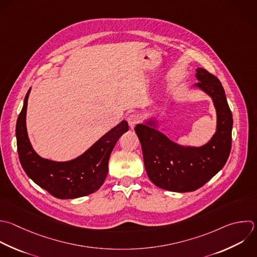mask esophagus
<instances>
[{"label": "esophagus", "instance_id": "1", "mask_svg": "<svg viewBox=\"0 0 257 257\" xmlns=\"http://www.w3.org/2000/svg\"><path fill=\"white\" fill-rule=\"evenodd\" d=\"M127 122L130 124V126L132 128H134L136 126V124H138L140 122V116L137 113H131L127 116Z\"/></svg>", "mask_w": 257, "mask_h": 257}]
</instances>
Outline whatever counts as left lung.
Returning a JSON list of instances; mask_svg holds the SVG:
<instances>
[{
	"mask_svg": "<svg viewBox=\"0 0 257 257\" xmlns=\"http://www.w3.org/2000/svg\"><path fill=\"white\" fill-rule=\"evenodd\" d=\"M196 77V86L211 96L217 111V131L209 143L200 148L181 147L152 127V121L135 127L150 180L172 192H191L204 186L224 167L231 151L233 119L224 88L204 68L197 69Z\"/></svg>",
	"mask_w": 257,
	"mask_h": 257,
	"instance_id": "obj_1",
	"label": "left lung"
}]
</instances>
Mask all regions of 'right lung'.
Masks as SVG:
<instances>
[{
  "instance_id": "right-lung-1",
  "label": "right lung",
  "mask_w": 257,
  "mask_h": 257,
  "mask_svg": "<svg viewBox=\"0 0 257 257\" xmlns=\"http://www.w3.org/2000/svg\"><path fill=\"white\" fill-rule=\"evenodd\" d=\"M30 89L25 96L16 124L18 155L25 173L38 186L58 199H74L94 193L106 178L109 156L117 140L127 132V122L122 120L84 154L72 161L53 162L43 159L32 149L26 130Z\"/></svg>"
}]
</instances>
